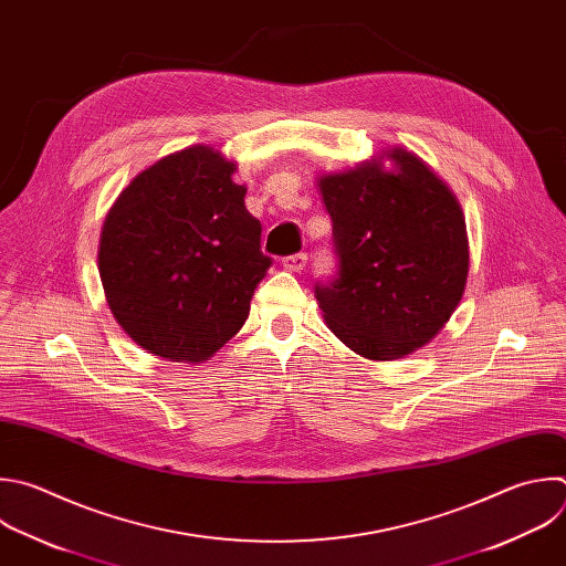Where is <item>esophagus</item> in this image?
Instances as JSON below:
<instances>
[{"mask_svg":"<svg viewBox=\"0 0 566 566\" xmlns=\"http://www.w3.org/2000/svg\"><path fill=\"white\" fill-rule=\"evenodd\" d=\"M282 266L291 273H300L304 266H306V253H295V255H289L282 260Z\"/></svg>","mask_w":566,"mask_h":566,"instance_id":"esophagus-1","label":"esophagus"}]
</instances>
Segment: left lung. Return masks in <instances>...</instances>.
I'll list each match as a JSON object with an SVG mask.
<instances>
[{
  "mask_svg": "<svg viewBox=\"0 0 566 566\" xmlns=\"http://www.w3.org/2000/svg\"><path fill=\"white\" fill-rule=\"evenodd\" d=\"M317 179L333 222L337 273L315 284L328 328L366 359L431 342L462 300L467 224L449 186L411 150Z\"/></svg>",
  "mask_w": 566,
  "mask_h": 566,
  "instance_id": "1",
  "label": "left lung"
}]
</instances>
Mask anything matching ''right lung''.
Wrapping results in <instances>:
<instances>
[{"label": "right lung", "mask_w": 566, "mask_h": 566, "mask_svg": "<svg viewBox=\"0 0 566 566\" xmlns=\"http://www.w3.org/2000/svg\"><path fill=\"white\" fill-rule=\"evenodd\" d=\"M235 164L188 146L142 170L108 211L99 277L117 324L144 350L196 364L247 322L271 258Z\"/></svg>", "instance_id": "obj_1"}]
</instances>
